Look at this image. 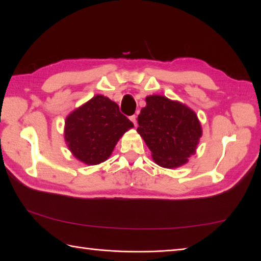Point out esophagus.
<instances>
[{"instance_id": "esophagus-1", "label": "esophagus", "mask_w": 261, "mask_h": 261, "mask_svg": "<svg viewBox=\"0 0 261 261\" xmlns=\"http://www.w3.org/2000/svg\"><path fill=\"white\" fill-rule=\"evenodd\" d=\"M129 120L134 123L135 126H137V117H136V116H132V117H129Z\"/></svg>"}]
</instances>
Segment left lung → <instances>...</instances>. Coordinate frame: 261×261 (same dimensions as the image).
Segmentation results:
<instances>
[{
    "label": "left lung",
    "instance_id": "obj_1",
    "mask_svg": "<svg viewBox=\"0 0 261 261\" xmlns=\"http://www.w3.org/2000/svg\"><path fill=\"white\" fill-rule=\"evenodd\" d=\"M138 116V134L164 168H178L196 153L202 136L197 114L184 103L162 95L145 97Z\"/></svg>",
    "mask_w": 261,
    "mask_h": 261
}]
</instances>
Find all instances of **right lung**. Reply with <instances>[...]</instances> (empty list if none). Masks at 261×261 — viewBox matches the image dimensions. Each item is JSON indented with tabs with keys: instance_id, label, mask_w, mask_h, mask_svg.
I'll use <instances>...</instances> for the list:
<instances>
[{
	"instance_id": "right-lung-1",
	"label": "right lung",
	"mask_w": 261,
	"mask_h": 261,
	"mask_svg": "<svg viewBox=\"0 0 261 261\" xmlns=\"http://www.w3.org/2000/svg\"><path fill=\"white\" fill-rule=\"evenodd\" d=\"M133 127L117 102L98 94L66 117L64 139L78 161L98 165L108 160L120 138Z\"/></svg>"
}]
</instances>
